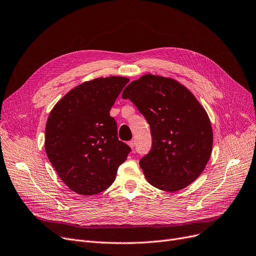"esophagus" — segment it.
I'll list each match as a JSON object with an SVG mask.
<instances>
[{"mask_svg": "<svg viewBox=\"0 0 256 256\" xmlns=\"http://www.w3.org/2000/svg\"><path fill=\"white\" fill-rule=\"evenodd\" d=\"M128 146H130L132 148H135V146H136V141H135V140H130V141H128Z\"/></svg>", "mask_w": 256, "mask_h": 256, "instance_id": "1", "label": "esophagus"}]
</instances>
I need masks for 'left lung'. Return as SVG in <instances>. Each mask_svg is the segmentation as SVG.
I'll return each mask as SVG.
<instances>
[{
  "label": "left lung",
  "mask_w": 256,
  "mask_h": 256,
  "mask_svg": "<svg viewBox=\"0 0 256 256\" xmlns=\"http://www.w3.org/2000/svg\"><path fill=\"white\" fill-rule=\"evenodd\" d=\"M150 124L152 148L140 159L148 182L175 192L192 184L209 162L211 123L193 94L173 79L146 74L122 92Z\"/></svg>",
  "instance_id": "1"
}]
</instances>
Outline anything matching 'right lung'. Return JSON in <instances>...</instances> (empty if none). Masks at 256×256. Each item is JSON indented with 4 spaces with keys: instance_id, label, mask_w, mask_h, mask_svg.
Listing matches in <instances>:
<instances>
[{
    "instance_id": "right-lung-1",
    "label": "right lung",
    "mask_w": 256,
    "mask_h": 256,
    "mask_svg": "<svg viewBox=\"0 0 256 256\" xmlns=\"http://www.w3.org/2000/svg\"><path fill=\"white\" fill-rule=\"evenodd\" d=\"M130 80L98 78L74 88L56 104L45 130V150L52 166L74 192L106 190L130 148L118 139L110 110Z\"/></svg>"
}]
</instances>
